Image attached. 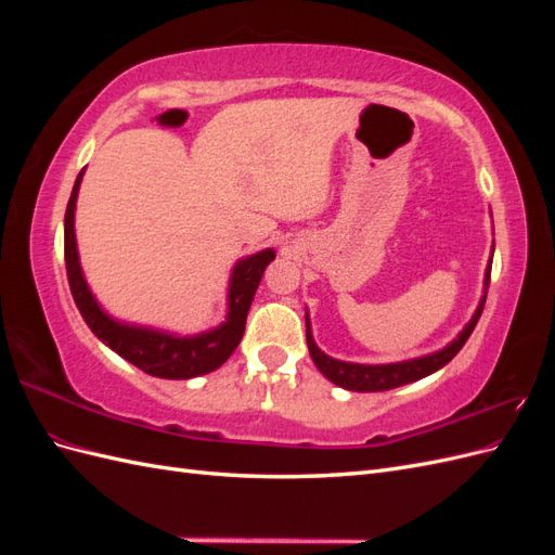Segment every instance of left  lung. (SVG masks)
Here are the masks:
<instances>
[{"label": "left lung", "instance_id": "left-lung-1", "mask_svg": "<svg viewBox=\"0 0 555 555\" xmlns=\"http://www.w3.org/2000/svg\"><path fill=\"white\" fill-rule=\"evenodd\" d=\"M489 282H491V263L486 266L483 296L479 300V306H477L473 319H469V322L463 326V331L456 335V338H453L447 347L433 351V354L408 359V361H396V363H375V365L373 363H351V361L333 359V357L324 354V351L317 347V343L312 338L310 314L306 312V335H308L310 357H312L314 365L319 367V373H322L326 379H331L333 384L343 386V389H347V391H361V393H367V391H389V389H396V386L412 384L416 379H424V377H428L433 373H438L440 367H444L453 357L459 354L461 347L467 343L469 333L475 331V326L479 322V314L483 310L486 292H489Z\"/></svg>", "mask_w": 555, "mask_h": 555}]
</instances>
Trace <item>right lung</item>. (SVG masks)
<instances>
[{
    "mask_svg": "<svg viewBox=\"0 0 555 555\" xmlns=\"http://www.w3.org/2000/svg\"><path fill=\"white\" fill-rule=\"evenodd\" d=\"M82 169L74 182L72 198L66 204L64 215V261H66V278H69L72 296L76 306L86 319L90 331L111 347L115 354H120L125 361L141 367L143 373L162 377V379H192L198 375L212 373L220 367L238 347L245 319L251 306V298L257 294L261 275L266 266L275 259V249L266 247L257 255L243 257L231 268L229 292H227V319L210 331L196 335H178L171 331H162L153 326L129 324L120 319L111 317L102 304L94 298L90 284L82 275V266L78 257L76 243V201L82 182Z\"/></svg>",
    "mask_w": 555,
    "mask_h": 555,
    "instance_id": "1",
    "label": "right lung"
}]
</instances>
